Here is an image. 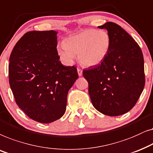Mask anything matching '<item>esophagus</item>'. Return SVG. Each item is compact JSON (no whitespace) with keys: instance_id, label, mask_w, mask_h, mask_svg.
Listing matches in <instances>:
<instances>
[{"instance_id":"obj_1","label":"esophagus","mask_w":153,"mask_h":153,"mask_svg":"<svg viewBox=\"0 0 153 153\" xmlns=\"http://www.w3.org/2000/svg\"><path fill=\"white\" fill-rule=\"evenodd\" d=\"M77 71H78V73L79 76H82V69H80V68H77Z\"/></svg>"}]
</instances>
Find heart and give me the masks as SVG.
<instances>
[{"mask_svg":"<svg viewBox=\"0 0 153 153\" xmlns=\"http://www.w3.org/2000/svg\"><path fill=\"white\" fill-rule=\"evenodd\" d=\"M111 36L106 30L89 28L67 38L56 50L64 64H71L78 55L80 64L87 67L99 64L107 56Z\"/></svg>","mask_w":153,"mask_h":153,"instance_id":"1","label":"heart"}]
</instances>
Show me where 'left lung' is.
I'll return each instance as SVG.
<instances>
[{"label": "left lung", "instance_id": "1", "mask_svg": "<svg viewBox=\"0 0 153 153\" xmlns=\"http://www.w3.org/2000/svg\"><path fill=\"white\" fill-rule=\"evenodd\" d=\"M111 36L107 56L100 64L83 71L94 107L108 116L123 115L133 108L145 86L144 60L137 42L120 26L106 22Z\"/></svg>", "mask_w": 153, "mask_h": 153}]
</instances>
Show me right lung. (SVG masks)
<instances>
[{
	"mask_svg": "<svg viewBox=\"0 0 153 153\" xmlns=\"http://www.w3.org/2000/svg\"><path fill=\"white\" fill-rule=\"evenodd\" d=\"M56 34L54 30L26 33L10 56L9 82L16 103L40 123L64 115L68 90L78 78L74 66L59 62Z\"/></svg>",
	"mask_w": 153,
	"mask_h": 153,
	"instance_id": "1",
	"label": "right lung"
}]
</instances>
